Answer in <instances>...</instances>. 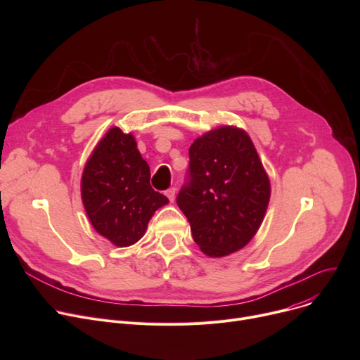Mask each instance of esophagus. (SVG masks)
<instances>
[{"label": "esophagus", "mask_w": 360, "mask_h": 360, "mask_svg": "<svg viewBox=\"0 0 360 360\" xmlns=\"http://www.w3.org/2000/svg\"><path fill=\"white\" fill-rule=\"evenodd\" d=\"M175 194H176V190H175V188H169V190H166V191H165V195L169 198V201H170V202H174V200H175Z\"/></svg>", "instance_id": "obj_1"}]
</instances>
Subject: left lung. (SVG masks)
Returning a JSON list of instances; mask_svg holds the SVG:
<instances>
[{
    "label": "left lung",
    "instance_id": "1",
    "mask_svg": "<svg viewBox=\"0 0 360 360\" xmlns=\"http://www.w3.org/2000/svg\"><path fill=\"white\" fill-rule=\"evenodd\" d=\"M270 181L250 136L236 127L205 132L190 147V169L176 204L200 250L224 257L247 245L262 223Z\"/></svg>",
    "mask_w": 360,
    "mask_h": 360
}]
</instances>
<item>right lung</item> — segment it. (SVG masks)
<instances>
[{"label":"right lung","instance_id":"right-lung-1","mask_svg":"<svg viewBox=\"0 0 360 360\" xmlns=\"http://www.w3.org/2000/svg\"><path fill=\"white\" fill-rule=\"evenodd\" d=\"M82 200L94 231L117 247L141 239L151 216L169 202L150 186V167L136 139L118 127L106 132L89 158Z\"/></svg>","mask_w":360,"mask_h":360}]
</instances>
